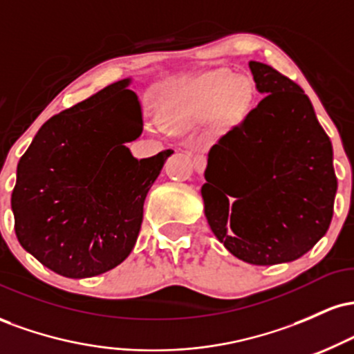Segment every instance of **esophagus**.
<instances>
[{
    "label": "esophagus",
    "mask_w": 354,
    "mask_h": 354,
    "mask_svg": "<svg viewBox=\"0 0 354 354\" xmlns=\"http://www.w3.org/2000/svg\"><path fill=\"white\" fill-rule=\"evenodd\" d=\"M193 165H194V169H196L198 173L205 171V168H206L205 154H194V156H193Z\"/></svg>",
    "instance_id": "obj_1"
}]
</instances>
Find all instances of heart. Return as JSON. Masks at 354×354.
<instances>
[{
  "mask_svg": "<svg viewBox=\"0 0 354 354\" xmlns=\"http://www.w3.org/2000/svg\"><path fill=\"white\" fill-rule=\"evenodd\" d=\"M253 98V83L246 76L218 68L196 76L174 93L166 101V120L176 129H189L211 120L214 131L226 133L245 120Z\"/></svg>",
  "mask_w": 354,
  "mask_h": 354,
  "instance_id": "b5f03b06",
  "label": "heart"
}]
</instances>
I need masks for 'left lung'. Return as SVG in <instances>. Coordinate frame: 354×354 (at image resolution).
<instances>
[{"mask_svg": "<svg viewBox=\"0 0 354 354\" xmlns=\"http://www.w3.org/2000/svg\"><path fill=\"white\" fill-rule=\"evenodd\" d=\"M265 98L208 153L205 216L226 250L250 265L301 258L326 234L336 181L333 146L295 81L250 61Z\"/></svg>", "mask_w": 354, "mask_h": 354, "instance_id": "8db88e82", "label": "left lung"}]
</instances>
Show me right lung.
I'll use <instances>...</instances> for the list:
<instances>
[{"label":"right lung","mask_w":354,"mask_h":354,"mask_svg":"<svg viewBox=\"0 0 354 354\" xmlns=\"http://www.w3.org/2000/svg\"><path fill=\"white\" fill-rule=\"evenodd\" d=\"M131 78L50 118L16 169L11 194L19 245L66 278H91L131 253L143 205L171 149L138 160L143 131Z\"/></svg>","instance_id":"add662e5"}]
</instances>
